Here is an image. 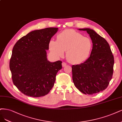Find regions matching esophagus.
<instances>
[{
	"instance_id": "esophagus-1",
	"label": "esophagus",
	"mask_w": 122,
	"mask_h": 122,
	"mask_svg": "<svg viewBox=\"0 0 122 122\" xmlns=\"http://www.w3.org/2000/svg\"><path fill=\"white\" fill-rule=\"evenodd\" d=\"M66 66V62H62V67H65Z\"/></svg>"
}]
</instances>
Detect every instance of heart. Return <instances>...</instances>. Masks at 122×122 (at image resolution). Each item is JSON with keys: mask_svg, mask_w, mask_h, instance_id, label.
<instances>
[{"mask_svg": "<svg viewBox=\"0 0 122 122\" xmlns=\"http://www.w3.org/2000/svg\"><path fill=\"white\" fill-rule=\"evenodd\" d=\"M91 40L73 30H66L58 34L57 40L49 42V48L54 55L62 56L66 51V58L73 64L85 61L91 52Z\"/></svg>", "mask_w": 122, "mask_h": 122, "instance_id": "1", "label": "heart"}]
</instances>
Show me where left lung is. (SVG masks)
Instances as JSON below:
<instances>
[{
    "label": "left lung",
    "mask_w": 122,
    "mask_h": 122,
    "mask_svg": "<svg viewBox=\"0 0 122 122\" xmlns=\"http://www.w3.org/2000/svg\"><path fill=\"white\" fill-rule=\"evenodd\" d=\"M89 35L93 46L89 57L83 63L72 66L73 81L78 89L85 94L102 91L112 77L114 57L107 40L89 28L79 29Z\"/></svg>",
    "instance_id": "left-lung-1"
}]
</instances>
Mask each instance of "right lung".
I'll use <instances>...</instances> for the list:
<instances>
[{
	"instance_id": "1",
	"label": "right lung",
	"mask_w": 122,
	"mask_h": 122,
	"mask_svg": "<svg viewBox=\"0 0 122 122\" xmlns=\"http://www.w3.org/2000/svg\"><path fill=\"white\" fill-rule=\"evenodd\" d=\"M57 31V28L33 31L14 45L10 61L12 80L25 95L39 97L47 94L53 87L62 61H48L46 50Z\"/></svg>"
}]
</instances>
